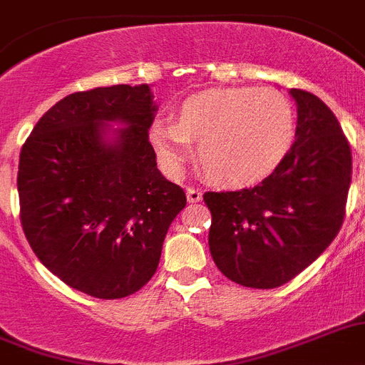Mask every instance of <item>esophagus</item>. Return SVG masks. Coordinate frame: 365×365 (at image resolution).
Segmentation results:
<instances>
[{
	"mask_svg": "<svg viewBox=\"0 0 365 365\" xmlns=\"http://www.w3.org/2000/svg\"><path fill=\"white\" fill-rule=\"evenodd\" d=\"M186 199H188V203H199V201L203 199V194H201V190L199 188L188 186V188H186Z\"/></svg>",
	"mask_w": 365,
	"mask_h": 365,
	"instance_id": "esophagus-1",
	"label": "esophagus"
}]
</instances>
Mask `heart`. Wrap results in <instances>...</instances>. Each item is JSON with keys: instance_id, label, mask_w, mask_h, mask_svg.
I'll list each match as a JSON object with an SVG mask.
<instances>
[{"instance_id": "1", "label": "heart", "mask_w": 365, "mask_h": 365, "mask_svg": "<svg viewBox=\"0 0 365 365\" xmlns=\"http://www.w3.org/2000/svg\"><path fill=\"white\" fill-rule=\"evenodd\" d=\"M295 112L272 88H217L185 99L177 120H155L149 144L166 171L180 170L197 144L203 175L225 188H245L273 175L295 142Z\"/></svg>"}]
</instances>
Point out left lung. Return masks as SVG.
<instances>
[{"instance_id": "left-lung-1", "label": "left lung", "mask_w": 365, "mask_h": 365, "mask_svg": "<svg viewBox=\"0 0 365 365\" xmlns=\"http://www.w3.org/2000/svg\"><path fill=\"white\" fill-rule=\"evenodd\" d=\"M297 133L288 157L255 188L207 192L208 245L227 279L247 288L286 284L331 245L345 217L353 157L322 99L292 88Z\"/></svg>"}]
</instances>
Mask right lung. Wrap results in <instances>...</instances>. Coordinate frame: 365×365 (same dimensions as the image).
<instances>
[{"mask_svg": "<svg viewBox=\"0 0 365 365\" xmlns=\"http://www.w3.org/2000/svg\"><path fill=\"white\" fill-rule=\"evenodd\" d=\"M148 85L76 92L53 105L20 153V220L53 275L98 299H121L155 275L186 195L157 168ZM123 123L110 130L107 123Z\"/></svg>", "mask_w": 365, "mask_h": 365, "instance_id": "add662e5", "label": "right lung"}]
</instances>
